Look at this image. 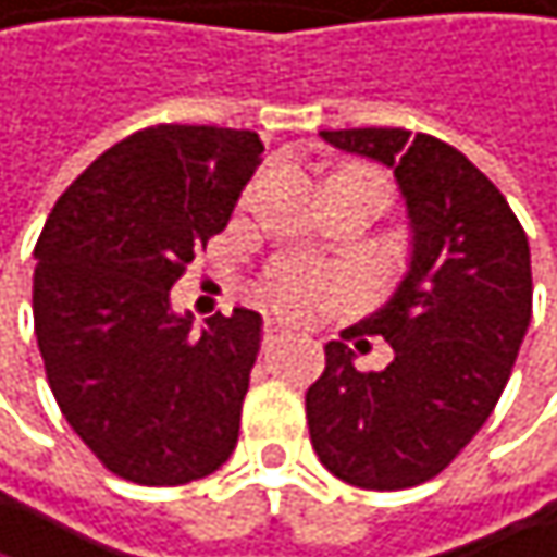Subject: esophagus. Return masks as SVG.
I'll return each mask as SVG.
<instances>
[{
    "instance_id": "esophagus-1",
    "label": "esophagus",
    "mask_w": 557,
    "mask_h": 557,
    "mask_svg": "<svg viewBox=\"0 0 557 557\" xmlns=\"http://www.w3.org/2000/svg\"><path fill=\"white\" fill-rule=\"evenodd\" d=\"M284 339H287V330H284V326L270 323V326L263 330V343H267V346H276V343H284Z\"/></svg>"
}]
</instances>
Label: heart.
I'll use <instances>...</instances> for the list:
<instances>
[{"label":"heart","instance_id":"b5f03b06","mask_svg":"<svg viewBox=\"0 0 557 557\" xmlns=\"http://www.w3.org/2000/svg\"><path fill=\"white\" fill-rule=\"evenodd\" d=\"M263 290L284 313L307 317V313L320 310L336 294V276L326 270H317V267L284 263V267L270 270Z\"/></svg>","mask_w":557,"mask_h":557}]
</instances>
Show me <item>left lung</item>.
I'll use <instances>...</instances> for the list:
<instances>
[{
    "label": "left lung",
    "mask_w": 557,
    "mask_h": 557,
    "mask_svg": "<svg viewBox=\"0 0 557 557\" xmlns=\"http://www.w3.org/2000/svg\"><path fill=\"white\" fill-rule=\"evenodd\" d=\"M393 171L409 257L380 310L352 330L393 346L383 370H356L343 339L307 389L320 462L356 488H409L440 475L492 416L532 320L529 237L502 190L453 145L406 128L320 132Z\"/></svg>",
    "instance_id": "8db88e82"
}]
</instances>
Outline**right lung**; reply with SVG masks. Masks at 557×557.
<instances>
[{"label": "right lung", "mask_w": 557, "mask_h": 557, "mask_svg": "<svg viewBox=\"0 0 557 557\" xmlns=\"http://www.w3.org/2000/svg\"><path fill=\"white\" fill-rule=\"evenodd\" d=\"M257 132L154 125L95 158L35 244L32 317L55 403L104 469L138 485L218 472L263 320L237 307L194 317L171 287L221 234L260 168Z\"/></svg>", "instance_id": "1"}]
</instances>
